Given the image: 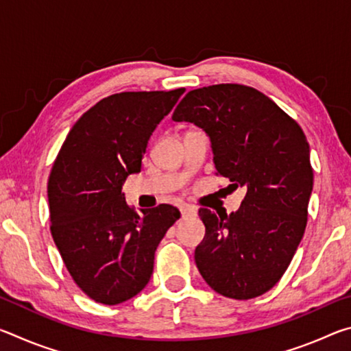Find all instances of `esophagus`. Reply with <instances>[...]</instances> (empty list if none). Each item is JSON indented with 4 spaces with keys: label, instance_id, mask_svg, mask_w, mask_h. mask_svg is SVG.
<instances>
[{
    "label": "esophagus",
    "instance_id": "34e87169",
    "mask_svg": "<svg viewBox=\"0 0 351 351\" xmlns=\"http://www.w3.org/2000/svg\"><path fill=\"white\" fill-rule=\"evenodd\" d=\"M197 215V212H195V209H192L190 206H182L181 207V217L182 218H187V217H195Z\"/></svg>",
    "mask_w": 351,
    "mask_h": 351
}]
</instances>
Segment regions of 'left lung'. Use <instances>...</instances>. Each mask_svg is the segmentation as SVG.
I'll list each match as a JSON object with an SVG mask.
<instances>
[{
  "label": "left lung",
  "instance_id": "8db88e82",
  "mask_svg": "<svg viewBox=\"0 0 351 351\" xmlns=\"http://www.w3.org/2000/svg\"><path fill=\"white\" fill-rule=\"evenodd\" d=\"M171 119L203 128L217 175L247 190L230 215L199 209V274L230 299L265 294L285 274L306 228L313 169L305 133L268 96L237 83L189 91Z\"/></svg>",
  "mask_w": 351,
  "mask_h": 351
}]
</instances>
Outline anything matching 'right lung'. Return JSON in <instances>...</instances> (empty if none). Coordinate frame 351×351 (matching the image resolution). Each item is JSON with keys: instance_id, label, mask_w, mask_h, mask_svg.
Masks as SVG:
<instances>
[{"instance_id": "obj_1", "label": "right lung", "mask_w": 351, "mask_h": 351, "mask_svg": "<svg viewBox=\"0 0 351 351\" xmlns=\"http://www.w3.org/2000/svg\"><path fill=\"white\" fill-rule=\"evenodd\" d=\"M184 91L102 99L74 123L52 165V239L77 287L99 304H122L145 288L154 251L180 218L170 204L138 213L125 203L122 186L141 171L148 139Z\"/></svg>"}]
</instances>
